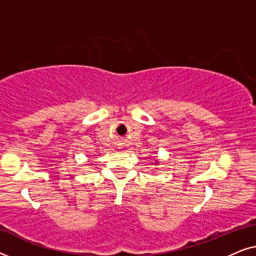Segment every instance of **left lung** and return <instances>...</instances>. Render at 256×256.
<instances>
[{"label": "left lung", "instance_id": "obj_1", "mask_svg": "<svg viewBox=\"0 0 256 256\" xmlns=\"http://www.w3.org/2000/svg\"><path fill=\"white\" fill-rule=\"evenodd\" d=\"M155 164H156V166H157V163H155Z\"/></svg>", "mask_w": 256, "mask_h": 256}]
</instances>
